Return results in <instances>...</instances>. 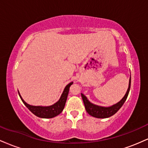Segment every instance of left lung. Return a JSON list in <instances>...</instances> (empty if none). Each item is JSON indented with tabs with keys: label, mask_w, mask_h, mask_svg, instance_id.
<instances>
[{
	"label": "left lung",
	"mask_w": 148,
	"mask_h": 148,
	"mask_svg": "<svg viewBox=\"0 0 148 148\" xmlns=\"http://www.w3.org/2000/svg\"><path fill=\"white\" fill-rule=\"evenodd\" d=\"M130 86L131 77L130 79V83H129V88L128 89H127L126 94L124 96V97L120 100L118 103H115V104L109 107H103L93 104V103H92L91 102H90V101H88L87 97H86L84 94L81 93V97H82V99L83 101H84L86 111L88 112V113L89 115L97 118H106L112 116V115H114L115 113H116L118 111V110L123 106L125 101H126L127 97H128L129 92H130Z\"/></svg>",
	"instance_id": "8db88e82"
}]
</instances>
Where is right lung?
<instances>
[{
  "instance_id": "1",
  "label": "right lung",
  "mask_w": 148,
  "mask_h": 148,
  "mask_svg": "<svg viewBox=\"0 0 148 148\" xmlns=\"http://www.w3.org/2000/svg\"><path fill=\"white\" fill-rule=\"evenodd\" d=\"M73 82L69 83V84L66 86V87L64 88L63 92H62V95H61L60 99L57 101L56 103H55L54 104L51 105V106H31V105L27 103L25 101L22 99L21 96L19 95L20 98L23 101V103H24L25 106L30 110L34 115H35L36 116L39 117V118H52L53 117L57 116L58 115H59L60 113L63 111L64 105H65L66 101H67V95H68L69 90V87L72 86Z\"/></svg>"
}]
</instances>
